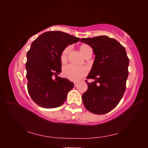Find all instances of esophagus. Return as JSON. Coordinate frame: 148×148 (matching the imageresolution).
I'll return each instance as SVG.
<instances>
[{
	"mask_svg": "<svg viewBox=\"0 0 148 148\" xmlns=\"http://www.w3.org/2000/svg\"><path fill=\"white\" fill-rule=\"evenodd\" d=\"M78 84V82H75L74 83V85H75V87H77Z\"/></svg>",
	"mask_w": 148,
	"mask_h": 148,
	"instance_id": "34e87169",
	"label": "esophagus"
}]
</instances>
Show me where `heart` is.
<instances>
[{
    "label": "heart",
    "mask_w": 148,
    "mask_h": 148,
    "mask_svg": "<svg viewBox=\"0 0 148 148\" xmlns=\"http://www.w3.org/2000/svg\"><path fill=\"white\" fill-rule=\"evenodd\" d=\"M91 49V47L88 44H83L79 46V51L84 56L88 50ZM70 50V47H65L62 51L60 56V60L62 62H64ZM87 74V70L84 67H79L73 65H68L64 67L63 75L64 77L73 82H78Z\"/></svg>",
    "instance_id": "b5f03b06"
}]
</instances>
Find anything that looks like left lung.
Listing matches in <instances>:
<instances>
[{
	"instance_id": "8db88e82",
	"label": "left lung",
	"mask_w": 148,
	"mask_h": 148,
	"mask_svg": "<svg viewBox=\"0 0 148 148\" xmlns=\"http://www.w3.org/2000/svg\"><path fill=\"white\" fill-rule=\"evenodd\" d=\"M90 46L95 59L87 79H95L88 84L82 96L83 104L91 112L102 115L118 105L126 89L129 59L125 47L117 40L107 36L82 38Z\"/></svg>"
}]
</instances>
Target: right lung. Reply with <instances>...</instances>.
<instances>
[{"label":"right lung","instance_id":"right-lung-1","mask_svg":"<svg viewBox=\"0 0 148 148\" xmlns=\"http://www.w3.org/2000/svg\"><path fill=\"white\" fill-rule=\"evenodd\" d=\"M79 38L60 31H47L32 42L26 63L28 91L32 100L44 108L58 107L66 101L74 83L58 77L64 49Z\"/></svg>","mask_w":148,"mask_h":148}]
</instances>
